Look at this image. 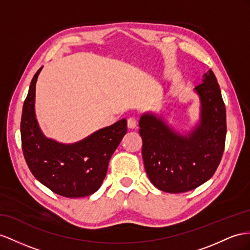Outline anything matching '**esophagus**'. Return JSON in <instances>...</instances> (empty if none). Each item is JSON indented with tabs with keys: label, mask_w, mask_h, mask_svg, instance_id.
<instances>
[{
	"label": "esophagus",
	"mask_w": 250,
	"mask_h": 250,
	"mask_svg": "<svg viewBox=\"0 0 250 250\" xmlns=\"http://www.w3.org/2000/svg\"><path fill=\"white\" fill-rule=\"evenodd\" d=\"M136 125H137V123L135 118L127 119V127H129V129H135Z\"/></svg>",
	"instance_id": "1"
}]
</instances>
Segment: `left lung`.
Instances as JSON below:
<instances>
[{"instance_id":"8db88e82","label":"left lung","mask_w":250,"mask_h":250,"mask_svg":"<svg viewBox=\"0 0 250 250\" xmlns=\"http://www.w3.org/2000/svg\"><path fill=\"white\" fill-rule=\"evenodd\" d=\"M200 98V121L182 134L162 115L144 113L139 119L145 169L154 186L169 193L193 190L207 182L220 165L225 148L226 108L211 69L195 86Z\"/></svg>"}]
</instances>
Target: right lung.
I'll use <instances>...</instances> for the list:
<instances>
[{
	"instance_id": "right-lung-1",
	"label": "right lung",
	"mask_w": 250,
	"mask_h": 250,
	"mask_svg": "<svg viewBox=\"0 0 250 250\" xmlns=\"http://www.w3.org/2000/svg\"><path fill=\"white\" fill-rule=\"evenodd\" d=\"M42 67L30 82L21 118L25 161L44 186L65 197L95 193L106 175L108 162L126 133V120L94 132L74 144H61L41 131L35 113L36 83Z\"/></svg>"
}]
</instances>
